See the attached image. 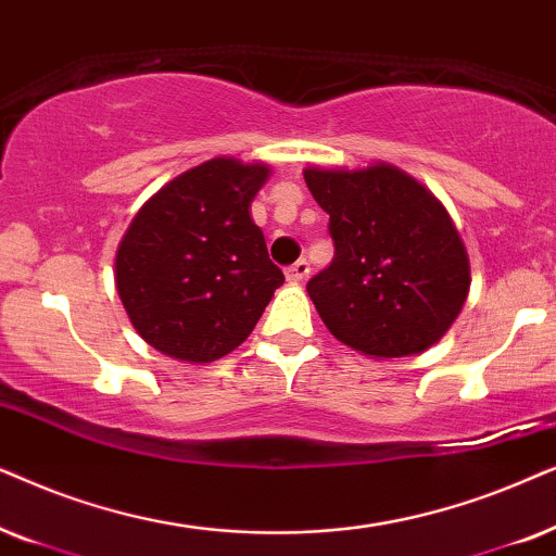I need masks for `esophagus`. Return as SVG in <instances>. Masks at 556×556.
Returning a JSON list of instances; mask_svg holds the SVG:
<instances>
[{"instance_id": "1", "label": "esophagus", "mask_w": 556, "mask_h": 556, "mask_svg": "<svg viewBox=\"0 0 556 556\" xmlns=\"http://www.w3.org/2000/svg\"><path fill=\"white\" fill-rule=\"evenodd\" d=\"M307 274H309V264L305 262V258H300L298 264L287 266V269H285V277H287V282H292V285H300V282H305V279H307Z\"/></svg>"}]
</instances>
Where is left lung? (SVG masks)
Segmentation results:
<instances>
[{"label":"left lung","instance_id":"left-lung-1","mask_svg":"<svg viewBox=\"0 0 556 556\" xmlns=\"http://www.w3.org/2000/svg\"><path fill=\"white\" fill-rule=\"evenodd\" d=\"M336 258L309 279L325 328L368 358L438 345L470 292V258L438 195L391 162L302 169Z\"/></svg>","mask_w":556,"mask_h":556}]
</instances>
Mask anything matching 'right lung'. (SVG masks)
<instances>
[{"label":"right lung","instance_id":"add662e5","mask_svg":"<svg viewBox=\"0 0 556 556\" xmlns=\"http://www.w3.org/2000/svg\"><path fill=\"white\" fill-rule=\"evenodd\" d=\"M269 175L258 160H205L162 185L131 218L114 282L154 351L198 366L224 358L285 285L249 213Z\"/></svg>","mask_w":556,"mask_h":556}]
</instances>
